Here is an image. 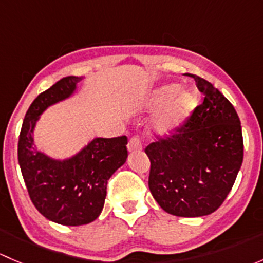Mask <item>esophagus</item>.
<instances>
[{
    "mask_svg": "<svg viewBox=\"0 0 263 263\" xmlns=\"http://www.w3.org/2000/svg\"><path fill=\"white\" fill-rule=\"evenodd\" d=\"M141 148H142V145L139 137H132V139L128 141L129 153H136V151H140Z\"/></svg>",
    "mask_w": 263,
    "mask_h": 263,
    "instance_id": "1",
    "label": "esophagus"
}]
</instances>
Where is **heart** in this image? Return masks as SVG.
Listing matches in <instances>:
<instances>
[{
	"instance_id": "b5f03b06",
	"label": "heart",
	"mask_w": 263,
	"mask_h": 263,
	"mask_svg": "<svg viewBox=\"0 0 263 263\" xmlns=\"http://www.w3.org/2000/svg\"><path fill=\"white\" fill-rule=\"evenodd\" d=\"M198 105L195 91L181 90L178 84H166L156 87L147 95L144 109L148 113L161 110L153 123V134L158 137H171L179 131L191 118Z\"/></svg>"
}]
</instances>
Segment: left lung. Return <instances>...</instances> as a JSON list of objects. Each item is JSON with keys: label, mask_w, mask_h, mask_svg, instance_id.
Returning <instances> with one entry per match:
<instances>
[{"label": "left lung", "mask_w": 263, "mask_h": 263, "mask_svg": "<svg viewBox=\"0 0 263 263\" xmlns=\"http://www.w3.org/2000/svg\"><path fill=\"white\" fill-rule=\"evenodd\" d=\"M205 99L178 134L150 144L148 188L164 211L198 217L220 208L243 161L239 117L205 79L192 76Z\"/></svg>", "instance_id": "8db88e82"}]
</instances>
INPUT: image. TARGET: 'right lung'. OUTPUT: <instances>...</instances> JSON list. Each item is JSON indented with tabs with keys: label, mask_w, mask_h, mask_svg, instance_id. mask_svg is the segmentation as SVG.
<instances>
[{
	"label": "right lung",
	"mask_w": 263,
	"mask_h": 263,
	"mask_svg": "<svg viewBox=\"0 0 263 263\" xmlns=\"http://www.w3.org/2000/svg\"><path fill=\"white\" fill-rule=\"evenodd\" d=\"M84 76L61 79L31 103L18 137L17 158L31 202L44 217L67 227L94 221L103 210L110 177L127 160V137H94L65 159L35 144V127L52 105L72 98Z\"/></svg>",
	"instance_id": "1"
}]
</instances>
